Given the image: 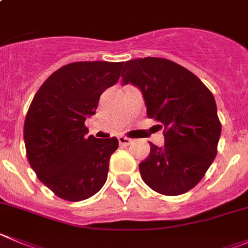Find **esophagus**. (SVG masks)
<instances>
[{
  "label": "esophagus",
  "instance_id": "obj_1",
  "mask_svg": "<svg viewBox=\"0 0 248 248\" xmlns=\"http://www.w3.org/2000/svg\"><path fill=\"white\" fill-rule=\"evenodd\" d=\"M119 143H120V145H122V146H128L129 144L132 143V139L127 138V137H124V136H120Z\"/></svg>",
  "mask_w": 248,
  "mask_h": 248
}]
</instances>
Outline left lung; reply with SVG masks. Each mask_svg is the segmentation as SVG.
Listing matches in <instances>:
<instances>
[{
	"label": "left lung",
	"mask_w": 248,
	"mask_h": 248,
	"mask_svg": "<svg viewBox=\"0 0 248 248\" xmlns=\"http://www.w3.org/2000/svg\"><path fill=\"white\" fill-rule=\"evenodd\" d=\"M121 78L140 90L148 116L165 127V145L149 143L150 154L139 163L144 183L162 195L186 193L217 155L222 127L215 97L191 71L162 58L128 60Z\"/></svg>",
	"instance_id": "obj_1"
}]
</instances>
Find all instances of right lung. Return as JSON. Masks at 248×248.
<instances>
[{
	"label": "right lung",
	"instance_id": "obj_1",
	"mask_svg": "<svg viewBox=\"0 0 248 248\" xmlns=\"http://www.w3.org/2000/svg\"><path fill=\"white\" fill-rule=\"evenodd\" d=\"M122 63L78 62L62 66L36 92L24 124L26 156L38 179L60 199L81 201L105 184L115 137H87V117L100 94L119 81Z\"/></svg>",
	"mask_w": 248,
	"mask_h": 248
}]
</instances>
